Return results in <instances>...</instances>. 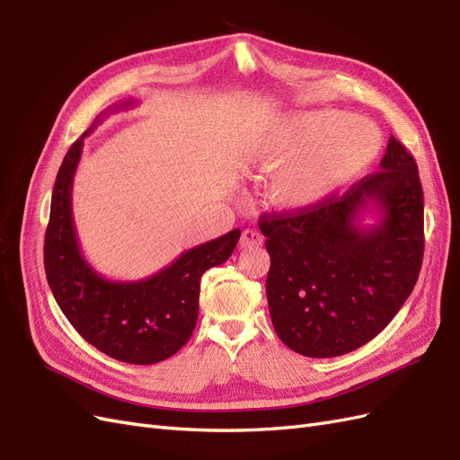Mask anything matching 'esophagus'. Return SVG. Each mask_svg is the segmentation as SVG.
Instances as JSON below:
<instances>
[{"instance_id":"34e87169","label":"esophagus","mask_w":460,"mask_h":460,"mask_svg":"<svg viewBox=\"0 0 460 460\" xmlns=\"http://www.w3.org/2000/svg\"><path fill=\"white\" fill-rule=\"evenodd\" d=\"M262 245V235L255 230H243L240 238V247H259Z\"/></svg>"}]
</instances>
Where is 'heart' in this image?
I'll list each match as a JSON object with an SVG mask.
<instances>
[{"label": "heart", "mask_w": 460, "mask_h": 460, "mask_svg": "<svg viewBox=\"0 0 460 460\" xmlns=\"http://www.w3.org/2000/svg\"><path fill=\"white\" fill-rule=\"evenodd\" d=\"M382 136L363 117L309 111L278 120L249 151V164L273 172L270 201L280 211L316 207L363 174L380 155Z\"/></svg>", "instance_id": "heart-1"}]
</instances>
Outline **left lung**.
Listing matches in <instances>:
<instances>
[{"label": "left lung", "instance_id": "1", "mask_svg": "<svg viewBox=\"0 0 460 460\" xmlns=\"http://www.w3.org/2000/svg\"><path fill=\"white\" fill-rule=\"evenodd\" d=\"M367 212L376 222L363 227ZM272 326L291 351L328 358L392 323L419 280L424 196L411 153L389 137L380 171L299 213L262 215Z\"/></svg>", "mask_w": 460, "mask_h": 460}]
</instances>
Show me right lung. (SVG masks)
Listing matches in <instances>:
<instances>
[{
  "instance_id": "obj_1",
  "label": "right lung",
  "mask_w": 460,
  "mask_h": 460,
  "mask_svg": "<svg viewBox=\"0 0 460 460\" xmlns=\"http://www.w3.org/2000/svg\"><path fill=\"white\" fill-rule=\"evenodd\" d=\"M124 100L107 113L136 107ZM71 146L55 178L44 264L48 284L63 314L95 349L130 365H155L182 349L198 323L199 280L235 249L240 228L196 245L169 267L142 280L117 282L102 276L80 252L73 218V180L82 157L84 137Z\"/></svg>"
}]
</instances>
